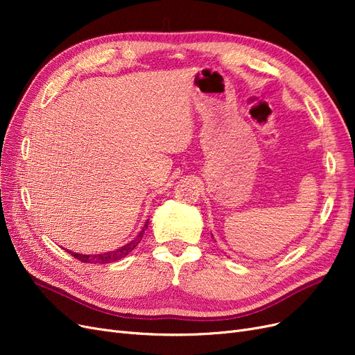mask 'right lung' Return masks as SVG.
<instances>
[{
	"instance_id": "obj_1",
	"label": "right lung",
	"mask_w": 355,
	"mask_h": 355,
	"mask_svg": "<svg viewBox=\"0 0 355 355\" xmlns=\"http://www.w3.org/2000/svg\"><path fill=\"white\" fill-rule=\"evenodd\" d=\"M146 228H148V222L145 223V227L142 228V231L137 234L136 239H133L130 243H127L125 245L120 247V249H116L114 252L101 253V254H80V253H73V252H69V250H67V252L71 256H73L75 259H78V261H81L84 263H111V262L123 259V257H125L128 253H130L135 249V247L142 241Z\"/></svg>"
}]
</instances>
